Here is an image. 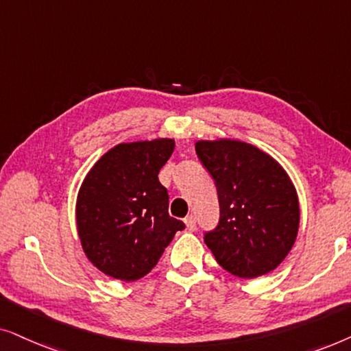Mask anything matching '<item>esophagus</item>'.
<instances>
[{"label":"esophagus","mask_w":351,"mask_h":351,"mask_svg":"<svg viewBox=\"0 0 351 351\" xmlns=\"http://www.w3.org/2000/svg\"><path fill=\"white\" fill-rule=\"evenodd\" d=\"M184 224H186V230L194 231L195 230V217H194V215H188V217L184 218Z\"/></svg>","instance_id":"esophagus-1"}]
</instances>
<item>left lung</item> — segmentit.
<instances>
[{
  "mask_svg": "<svg viewBox=\"0 0 351 351\" xmlns=\"http://www.w3.org/2000/svg\"><path fill=\"white\" fill-rule=\"evenodd\" d=\"M195 152L218 191L219 221L204 236L219 265L252 279L276 269L298 232L297 191L284 168L252 144L197 141Z\"/></svg>",
  "mask_w": 351,
  "mask_h": 351,
  "instance_id": "left-lung-1",
  "label": "left lung"
}]
</instances>
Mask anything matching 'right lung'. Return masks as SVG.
Returning <instances> with one entry per match:
<instances>
[{"label":"right lung","mask_w":351,"mask_h":351,"mask_svg":"<svg viewBox=\"0 0 351 351\" xmlns=\"http://www.w3.org/2000/svg\"><path fill=\"white\" fill-rule=\"evenodd\" d=\"M175 141L119 144L95 163L77 199V228L88 260L107 276L136 281L157 265L184 223L168 215L158 171Z\"/></svg>","instance_id":"right-lung-1"}]
</instances>
